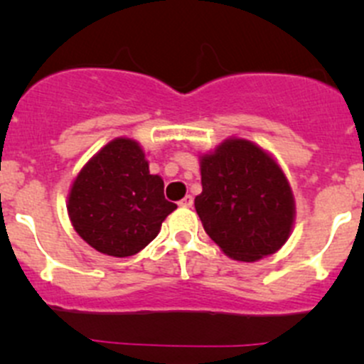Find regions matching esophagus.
<instances>
[{"label": "esophagus", "instance_id": "obj_1", "mask_svg": "<svg viewBox=\"0 0 364 364\" xmlns=\"http://www.w3.org/2000/svg\"><path fill=\"white\" fill-rule=\"evenodd\" d=\"M192 204H193V197L192 196H186V197H183L181 200H179V205H181V208H192Z\"/></svg>", "mask_w": 364, "mask_h": 364}]
</instances>
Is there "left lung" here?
<instances>
[{"label":"left lung","mask_w":364,"mask_h":364,"mask_svg":"<svg viewBox=\"0 0 364 364\" xmlns=\"http://www.w3.org/2000/svg\"><path fill=\"white\" fill-rule=\"evenodd\" d=\"M196 209L208 236L234 260L255 262L291 236L296 203L277 160L247 139L230 137L200 156Z\"/></svg>","instance_id":"left-lung-1"}]
</instances>
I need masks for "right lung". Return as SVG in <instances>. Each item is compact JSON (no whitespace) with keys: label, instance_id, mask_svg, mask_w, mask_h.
<instances>
[{"label":"right lung","instance_id":"add662e5","mask_svg":"<svg viewBox=\"0 0 364 364\" xmlns=\"http://www.w3.org/2000/svg\"><path fill=\"white\" fill-rule=\"evenodd\" d=\"M178 208L164 197V179L149 174L139 142L117 137L73 179L68 216L75 232L105 255L130 257L148 247Z\"/></svg>","mask_w":364,"mask_h":364}]
</instances>
